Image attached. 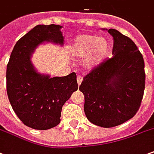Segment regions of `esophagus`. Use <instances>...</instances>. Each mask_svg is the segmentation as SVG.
<instances>
[{"mask_svg":"<svg viewBox=\"0 0 154 154\" xmlns=\"http://www.w3.org/2000/svg\"><path fill=\"white\" fill-rule=\"evenodd\" d=\"M77 84L78 85H80L82 83V77H81V76H77Z\"/></svg>","mask_w":154,"mask_h":154,"instance_id":"esophagus-1","label":"esophagus"}]
</instances>
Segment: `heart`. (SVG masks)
<instances>
[{"label": "heart", "instance_id": "obj_1", "mask_svg": "<svg viewBox=\"0 0 154 154\" xmlns=\"http://www.w3.org/2000/svg\"><path fill=\"white\" fill-rule=\"evenodd\" d=\"M109 43L105 38L93 34H82L70 45V53L77 58L84 57L83 66L92 69L99 66L109 52Z\"/></svg>", "mask_w": 154, "mask_h": 154}]
</instances>
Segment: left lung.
<instances>
[{
  "label": "left lung",
  "instance_id": "left-lung-1",
  "mask_svg": "<svg viewBox=\"0 0 154 154\" xmlns=\"http://www.w3.org/2000/svg\"><path fill=\"white\" fill-rule=\"evenodd\" d=\"M113 57L83 77L84 112L93 124L105 128L121 125L138 111L145 89L143 55L130 38L109 29Z\"/></svg>",
  "mask_w": 154,
  "mask_h": 154
}]
</instances>
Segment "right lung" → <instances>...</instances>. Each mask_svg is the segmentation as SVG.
Segmentation results:
<instances>
[{
  "label": "right lung",
  "instance_id": "right-lung-1",
  "mask_svg": "<svg viewBox=\"0 0 154 154\" xmlns=\"http://www.w3.org/2000/svg\"><path fill=\"white\" fill-rule=\"evenodd\" d=\"M60 25H37L16 43L7 66V92L14 112L35 130L53 128L60 122L61 109L77 90V75L51 77L38 72L31 62L34 50L44 42L62 45Z\"/></svg>",
  "mask_w": 154,
  "mask_h": 154
}]
</instances>
